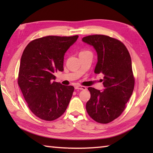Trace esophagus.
Returning <instances> with one entry per match:
<instances>
[{"instance_id":"esophagus-1","label":"esophagus","mask_w":153,"mask_h":153,"mask_svg":"<svg viewBox=\"0 0 153 153\" xmlns=\"http://www.w3.org/2000/svg\"><path fill=\"white\" fill-rule=\"evenodd\" d=\"M75 89H79V90H86V89H87L86 87L81 86V85H76V86H75Z\"/></svg>"}]
</instances>
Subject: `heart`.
Returning a JSON list of instances; mask_svg holds the SVG:
<instances>
[{
    "instance_id": "1",
    "label": "heart",
    "mask_w": 153,
    "mask_h": 153,
    "mask_svg": "<svg viewBox=\"0 0 153 153\" xmlns=\"http://www.w3.org/2000/svg\"><path fill=\"white\" fill-rule=\"evenodd\" d=\"M85 52H87V51H81L80 53H85Z\"/></svg>"
}]
</instances>
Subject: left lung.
I'll list each match as a JSON object with an SVG mask.
<instances>
[{"mask_svg":"<svg viewBox=\"0 0 153 153\" xmlns=\"http://www.w3.org/2000/svg\"><path fill=\"white\" fill-rule=\"evenodd\" d=\"M82 41L97 53L95 73L105 76L103 91L88 88L91 98L86 104L87 112L97 122L109 123L121 115L134 89L130 54L121 41L106 35H89Z\"/></svg>","mask_w":153,"mask_h":153,"instance_id":"1","label":"left lung"}]
</instances>
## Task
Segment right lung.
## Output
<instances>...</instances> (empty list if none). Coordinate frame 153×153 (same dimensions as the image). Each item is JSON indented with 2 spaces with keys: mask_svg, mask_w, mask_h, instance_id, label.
Wrapping results in <instances>:
<instances>
[{
  "mask_svg": "<svg viewBox=\"0 0 153 153\" xmlns=\"http://www.w3.org/2000/svg\"><path fill=\"white\" fill-rule=\"evenodd\" d=\"M78 35L47 36L31 41L23 52L18 83L29 108L40 119L53 121L66 111L73 86L53 80L64 70V56Z\"/></svg>",
  "mask_w": 153,
  "mask_h": 153,
  "instance_id": "add662e5",
  "label": "right lung"
}]
</instances>
